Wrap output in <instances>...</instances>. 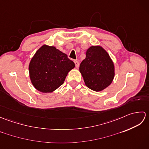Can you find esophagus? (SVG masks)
<instances>
[{
	"label": "esophagus",
	"mask_w": 149,
	"mask_h": 149,
	"mask_svg": "<svg viewBox=\"0 0 149 149\" xmlns=\"http://www.w3.org/2000/svg\"><path fill=\"white\" fill-rule=\"evenodd\" d=\"M74 63H75V66H76V68H78L79 66V63L77 60H75Z\"/></svg>",
	"instance_id": "obj_1"
}]
</instances>
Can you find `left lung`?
<instances>
[{"mask_svg":"<svg viewBox=\"0 0 149 149\" xmlns=\"http://www.w3.org/2000/svg\"><path fill=\"white\" fill-rule=\"evenodd\" d=\"M79 71L86 86L95 91L109 86L115 76L113 62L108 53L100 46H91L87 50Z\"/></svg>","mask_w":149,"mask_h":149,"instance_id":"8db88e82","label":"left lung"}]
</instances>
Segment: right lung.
<instances>
[{"label": "right lung", "mask_w": 149, "mask_h": 149, "mask_svg": "<svg viewBox=\"0 0 149 149\" xmlns=\"http://www.w3.org/2000/svg\"><path fill=\"white\" fill-rule=\"evenodd\" d=\"M74 67V63L66 54L55 47L43 45L31 60L29 77L36 90L50 93L63 84L68 73Z\"/></svg>", "instance_id": "add662e5"}]
</instances>
